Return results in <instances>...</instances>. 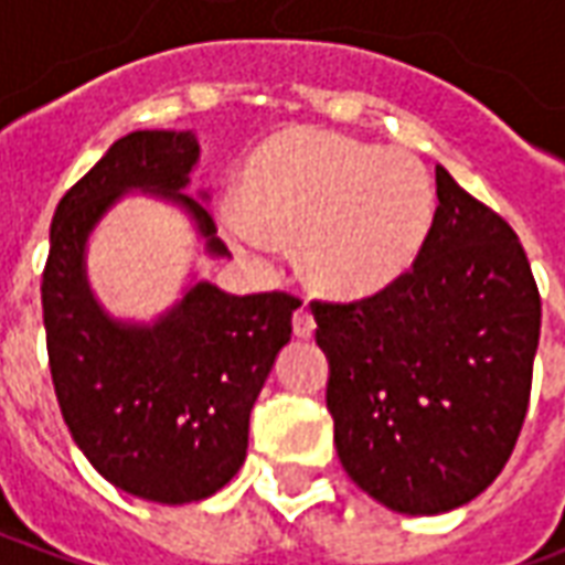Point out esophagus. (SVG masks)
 I'll return each instance as SVG.
<instances>
[{
    "label": "esophagus",
    "instance_id": "1",
    "mask_svg": "<svg viewBox=\"0 0 565 565\" xmlns=\"http://www.w3.org/2000/svg\"><path fill=\"white\" fill-rule=\"evenodd\" d=\"M294 332L299 339H311V332H315V318H311L308 308H299L294 315Z\"/></svg>",
    "mask_w": 565,
    "mask_h": 565
}]
</instances>
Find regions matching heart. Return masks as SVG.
I'll return each instance as SVG.
<instances>
[{
  "label": "heart",
  "mask_w": 565,
  "mask_h": 565,
  "mask_svg": "<svg viewBox=\"0 0 565 565\" xmlns=\"http://www.w3.org/2000/svg\"><path fill=\"white\" fill-rule=\"evenodd\" d=\"M245 198L221 223L266 259L275 233L299 238V266L320 294L369 299L403 281L424 247L436 193L420 160L327 129H290L254 153Z\"/></svg>",
  "instance_id": "1"
}]
</instances>
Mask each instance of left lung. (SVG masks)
Listing matches in <instances>:
<instances>
[{
	"label": "left lung",
	"instance_id": "obj_1",
	"mask_svg": "<svg viewBox=\"0 0 565 565\" xmlns=\"http://www.w3.org/2000/svg\"><path fill=\"white\" fill-rule=\"evenodd\" d=\"M415 266L351 306L311 302L335 450L399 514H445L497 481L521 436L542 299L518 235L436 166Z\"/></svg>",
	"mask_w": 565,
	"mask_h": 565
}]
</instances>
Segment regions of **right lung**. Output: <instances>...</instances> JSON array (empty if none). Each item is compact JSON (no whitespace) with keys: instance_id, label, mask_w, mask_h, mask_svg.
<instances>
[{"instance_id":"1","label":"right lung","mask_w":565,"mask_h":565,"mask_svg":"<svg viewBox=\"0 0 565 565\" xmlns=\"http://www.w3.org/2000/svg\"><path fill=\"white\" fill-rule=\"evenodd\" d=\"M196 162L193 129L117 139L60 199L42 275L47 356L68 433L105 481L162 505L209 499L242 469L250 408L299 308L278 290L233 296L196 275L153 320L115 318L96 299L87 245L127 193L184 211L202 254L230 257L209 193H184Z\"/></svg>"}]
</instances>
